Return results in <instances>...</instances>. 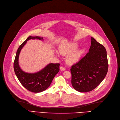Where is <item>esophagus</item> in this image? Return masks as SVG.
<instances>
[{
  "label": "esophagus",
  "mask_w": 120,
  "mask_h": 120,
  "mask_svg": "<svg viewBox=\"0 0 120 120\" xmlns=\"http://www.w3.org/2000/svg\"><path fill=\"white\" fill-rule=\"evenodd\" d=\"M60 70H61V71H65V68H64L63 66H61L60 67Z\"/></svg>",
  "instance_id": "34e87169"
}]
</instances>
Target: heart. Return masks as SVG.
<instances>
[{
  "label": "heart",
  "mask_w": 120,
  "mask_h": 120,
  "mask_svg": "<svg viewBox=\"0 0 120 120\" xmlns=\"http://www.w3.org/2000/svg\"><path fill=\"white\" fill-rule=\"evenodd\" d=\"M78 45L75 43H69L63 45L60 48V53L63 56H67L66 61L68 64L73 65L78 62L84 53L83 49L76 50ZM57 55H58L57 54Z\"/></svg>",
  "instance_id": "1"
}]
</instances>
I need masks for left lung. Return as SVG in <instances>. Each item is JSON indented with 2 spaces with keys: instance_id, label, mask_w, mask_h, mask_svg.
I'll return each instance as SVG.
<instances>
[{
  "instance_id": "left-lung-1",
  "label": "left lung",
  "mask_w": 120,
  "mask_h": 120,
  "mask_svg": "<svg viewBox=\"0 0 120 120\" xmlns=\"http://www.w3.org/2000/svg\"><path fill=\"white\" fill-rule=\"evenodd\" d=\"M91 40L89 52L70 69L72 86L81 93L89 92L96 88L108 71L106 49L94 38Z\"/></svg>"
}]
</instances>
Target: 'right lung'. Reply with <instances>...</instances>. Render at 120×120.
I'll return each mask as SVG.
<instances>
[{"instance_id":"obj_1","label":"right lung","mask_w":120,"mask_h":120,"mask_svg":"<svg viewBox=\"0 0 120 120\" xmlns=\"http://www.w3.org/2000/svg\"><path fill=\"white\" fill-rule=\"evenodd\" d=\"M30 39L43 40V37L30 36L19 47L17 51L13 68L15 74L21 84L27 90L33 93H40L47 89L55 76L60 71V63H49L41 71L35 73H28L24 72L19 66V56L21 49L27 41Z\"/></svg>"}]
</instances>
